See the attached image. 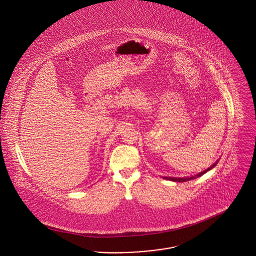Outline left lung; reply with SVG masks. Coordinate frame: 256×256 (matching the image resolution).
Returning a JSON list of instances; mask_svg holds the SVG:
<instances>
[{
    "label": "left lung",
    "mask_w": 256,
    "mask_h": 256,
    "mask_svg": "<svg viewBox=\"0 0 256 256\" xmlns=\"http://www.w3.org/2000/svg\"><path fill=\"white\" fill-rule=\"evenodd\" d=\"M217 163H218V161H216L213 165H211L209 168H207L206 170H202V172H198V174H196V176H188V178H172V176H162V178H165V180H168L176 182H187V180H191L196 178H198V176H202V174H204L207 172L208 170L213 169V168L217 165Z\"/></svg>",
    "instance_id": "obj_1"
}]
</instances>
